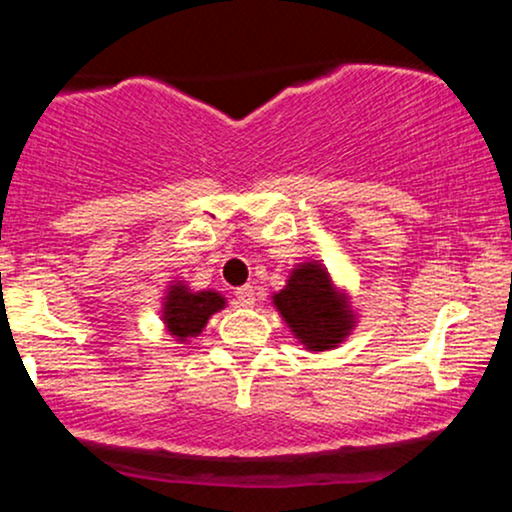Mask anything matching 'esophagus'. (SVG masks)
<instances>
[{
  "mask_svg": "<svg viewBox=\"0 0 512 512\" xmlns=\"http://www.w3.org/2000/svg\"><path fill=\"white\" fill-rule=\"evenodd\" d=\"M236 298H238V305H243V308H252V305H255V289H252V286H240V289H236Z\"/></svg>",
  "mask_w": 512,
  "mask_h": 512,
  "instance_id": "esophagus-1",
  "label": "esophagus"
}]
</instances>
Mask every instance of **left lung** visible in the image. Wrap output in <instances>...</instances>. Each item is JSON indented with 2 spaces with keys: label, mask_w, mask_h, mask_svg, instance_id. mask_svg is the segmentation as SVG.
<instances>
[{
  "label": "left lung",
  "mask_w": 512,
  "mask_h": 512,
  "mask_svg": "<svg viewBox=\"0 0 512 512\" xmlns=\"http://www.w3.org/2000/svg\"><path fill=\"white\" fill-rule=\"evenodd\" d=\"M272 303L305 351H332L356 330L358 313L349 291L334 284L320 260H303L291 269L286 286Z\"/></svg>",
  "instance_id": "left-lung-1"
}]
</instances>
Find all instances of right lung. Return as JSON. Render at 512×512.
<instances>
[{"mask_svg":"<svg viewBox=\"0 0 512 512\" xmlns=\"http://www.w3.org/2000/svg\"><path fill=\"white\" fill-rule=\"evenodd\" d=\"M226 308V298L219 291L190 289L187 281H168L166 296L161 298V320L166 332L178 344L197 339L207 327L209 317Z\"/></svg>","mask_w":512,"mask_h":512,"instance_id":"obj_1","label":"right lung"}]
</instances>
